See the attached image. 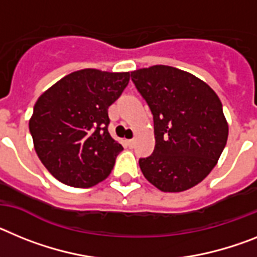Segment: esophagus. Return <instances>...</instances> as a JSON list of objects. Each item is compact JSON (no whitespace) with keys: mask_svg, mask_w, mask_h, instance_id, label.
Returning <instances> with one entry per match:
<instances>
[{"mask_svg":"<svg viewBox=\"0 0 257 257\" xmlns=\"http://www.w3.org/2000/svg\"><path fill=\"white\" fill-rule=\"evenodd\" d=\"M126 144H128L129 147H133V146H135L136 141H135V140H126Z\"/></svg>","mask_w":257,"mask_h":257,"instance_id":"obj_1","label":"esophagus"}]
</instances>
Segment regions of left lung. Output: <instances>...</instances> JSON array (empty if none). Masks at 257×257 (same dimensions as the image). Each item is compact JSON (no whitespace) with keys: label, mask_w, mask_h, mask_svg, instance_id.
Returning <instances> with one entry per match:
<instances>
[{"label":"left lung","mask_w":257,"mask_h":257,"mask_svg":"<svg viewBox=\"0 0 257 257\" xmlns=\"http://www.w3.org/2000/svg\"><path fill=\"white\" fill-rule=\"evenodd\" d=\"M154 116L155 149L140 168L164 193L202 182L224 150L229 125L215 90L193 73L156 64L131 73Z\"/></svg>","instance_id":"1"}]
</instances>
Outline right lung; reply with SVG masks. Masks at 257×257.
Returning a JSON list of instances; mask_svg holds the SVG:
<instances>
[{"mask_svg":"<svg viewBox=\"0 0 257 257\" xmlns=\"http://www.w3.org/2000/svg\"><path fill=\"white\" fill-rule=\"evenodd\" d=\"M129 79V72L84 68L40 95L30 132L36 154L58 181L91 187L110 175L122 146L107 131V110Z\"/></svg>","mask_w":257,"mask_h":257,"instance_id":"add662e5","label":"right lung"}]
</instances>
